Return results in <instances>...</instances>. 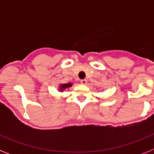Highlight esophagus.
Wrapping results in <instances>:
<instances>
[{"mask_svg": "<svg viewBox=\"0 0 154 154\" xmlns=\"http://www.w3.org/2000/svg\"><path fill=\"white\" fill-rule=\"evenodd\" d=\"M80 82H81V84H82V85H86V84H87L86 79H82V80H80Z\"/></svg>", "mask_w": 154, "mask_h": 154, "instance_id": "esophagus-1", "label": "esophagus"}]
</instances>
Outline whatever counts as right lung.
Instances as JSON below:
<instances>
[{
    "label": "right lung",
    "instance_id": "right-lung-1",
    "mask_svg": "<svg viewBox=\"0 0 154 154\" xmlns=\"http://www.w3.org/2000/svg\"><path fill=\"white\" fill-rule=\"evenodd\" d=\"M72 85V83H65V84H61L59 85V91L60 92H63L65 89H68V88H70L71 86Z\"/></svg>",
    "mask_w": 154,
    "mask_h": 154
}]
</instances>
